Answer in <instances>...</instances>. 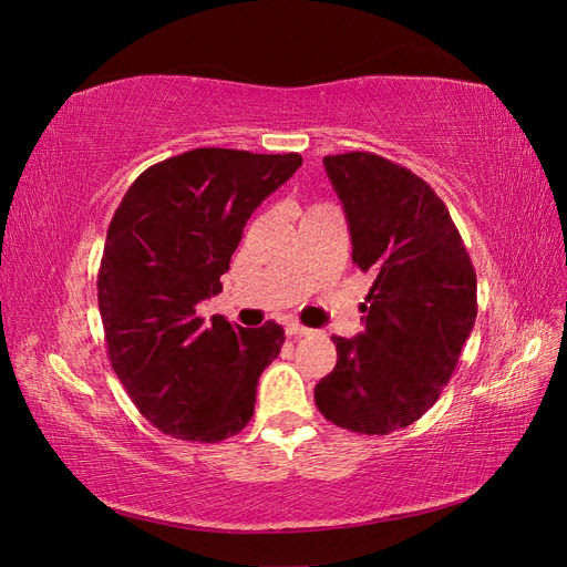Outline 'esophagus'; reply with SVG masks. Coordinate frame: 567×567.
<instances>
[{"label": "esophagus", "mask_w": 567, "mask_h": 567, "mask_svg": "<svg viewBox=\"0 0 567 567\" xmlns=\"http://www.w3.org/2000/svg\"><path fill=\"white\" fill-rule=\"evenodd\" d=\"M286 333H288L290 338H302V336H310L312 331L307 329V326L298 323V321H288V323H286Z\"/></svg>", "instance_id": "1"}]
</instances>
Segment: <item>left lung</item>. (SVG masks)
<instances>
[{
  "instance_id": "left-lung-1",
  "label": "left lung",
  "mask_w": 567,
  "mask_h": 567,
  "mask_svg": "<svg viewBox=\"0 0 567 567\" xmlns=\"http://www.w3.org/2000/svg\"><path fill=\"white\" fill-rule=\"evenodd\" d=\"M348 217L352 262L373 286L364 331L333 336L338 362L315 402L331 423L388 435L450 383L477 315V279L447 205L411 169L369 151L326 156Z\"/></svg>"
}]
</instances>
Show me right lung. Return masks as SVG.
Returning a JSON list of instances; mask_svg holds the SVG:
<instances>
[{"instance_id": "obj_1", "label": "right lung", "mask_w": 567, "mask_h": 567, "mask_svg": "<svg viewBox=\"0 0 567 567\" xmlns=\"http://www.w3.org/2000/svg\"><path fill=\"white\" fill-rule=\"evenodd\" d=\"M300 165L298 153L194 148L144 169L120 200L99 267V312L113 371L165 435L213 444L252 419L284 329L205 323L196 305L219 293L246 221Z\"/></svg>"}]
</instances>
